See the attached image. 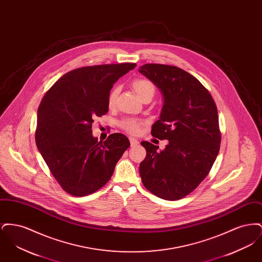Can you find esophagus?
I'll use <instances>...</instances> for the list:
<instances>
[{
    "label": "esophagus",
    "mask_w": 262,
    "mask_h": 262,
    "mask_svg": "<svg viewBox=\"0 0 262 262\" xmlns=\"http://www.w3.org/2000/svg\"><path fill=\"white\" fill-rule=\"evenodd\" d=\"M129 142H130V146H136L139 143L138 140L135 137H129Z\"/></svg>",
    "instance_id": "1"
}]
</instances>
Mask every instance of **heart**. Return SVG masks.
Wrapping results in <instances>:
<instances>
[{
    "label": "heart",
    "mask_w": 262,
    "mask_h": 262,
    "mask_svg": "<svg viewBox=\"0 0 262 262\" xmlns=\"http://www.w3.org/2000/svg\"><path fill=\"white\" fill-rule=\"evenodd\" d=\"M132 86L137 92L138 97L143 102L147 101V100L151 101V99L155 95V86L148 79H145V78L137 79L133 82ZM119 92H120L119 88H114L111 90V92L108 96V106L110 108H113L116 105V101L118 98ZM121 126L125 129V132H127L132 135H136L140 129V123L134 119H127V120L122 122Z\"/></svg>",
    "instance_id": "1"
}]
</instances>
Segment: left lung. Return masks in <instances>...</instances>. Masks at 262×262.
<instances>
[{
  "mask_svg": "<svg viewBox=\"0 0 262 262\" xmlns=\"http://www.w3.org/2000/svg\"><path fill=\"white\" fill-rule=\"evenodd\" d=\"M163 95L159 120L151 135L169 140L163 150L148 141L139 165L143 186L166 200L185 198L208 174L220 149L217 107L208 90L186 71L146 63L138 70Z\"/></svg>",
  "mask_w": 262,
  "mask_h": 262,
  "instance_id": "8db88e82",
  "label": "left lung"
}]
</instances>
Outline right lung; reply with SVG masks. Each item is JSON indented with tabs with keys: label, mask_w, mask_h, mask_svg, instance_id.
<instances>
[{
	"label": "right lung",
	"mask_w": 262,
	"mask_h": 262,
	"mask_svg": "<svg viewBox=\"0 0 262 262\" xmlns=\"http://www.w3.org/2000/svg\"><path fill=\"white\" fill-rule=\"evenodd\" d=\"M136 63L79 68L61 76L47 91L37 111L35 141L51 173L70 194L95 192L111 179L116 164L129 146L123 134L105 141L92 136L95 117L109 110L114 83Z\"/></svg>",
	"instance_id": "add662e5"
}]
</instances>
